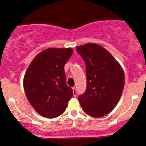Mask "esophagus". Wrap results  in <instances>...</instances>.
I'll return each instance as SVG.
<instances>
[{"mask_svg":"<svg viewBox=\"0 0 146 146\" xmlns=\"http://www.w3.org/2000/svg\"><path fill=\"white\" fill-rule=\"evenodd\" d=\"M72 90H73V95H74V97H76L77 96V90H76V88L75 87H73V88H72Z\"/></svg>","mask_w":146,"mask_h":146,"instance_id":"obj_1","label":"esophagus"}]
</instances>
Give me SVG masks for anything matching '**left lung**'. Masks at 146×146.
<instances>
[{"label":"left lung","instance_id":"8db88e82","mask_svg":"<svg viewBox=\"0 0 146 146\" xmlns=\"http://www.w3.org/2000/svg\"><path fill=\"white\" fill-rule=\"evenodd\" d=\"M86 64L87 89L78 100L92 117L108 115L118 102L125 84L123 68L101 46L87 44L76 48Z\"/></svg>","mask_w":146,"mask_h":146}]
</instances>
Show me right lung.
<instances>
[{"label":"right lung","instance_id":"right-lung-1","mask_svg":"<svg viewBox=\"0 0 146 146\" xmlns=\"http://www.w3.org/2000/svg\"><path fill=\"white\" fill-rule=\"evenodd\" d=\"M71 48H47L33 59L23 78L27 99L39 115L54 118L66 110L73 91L66 83L64 65Z\"/></svg>","mask_w":146,"mask_h":146}]
</instances>
